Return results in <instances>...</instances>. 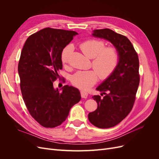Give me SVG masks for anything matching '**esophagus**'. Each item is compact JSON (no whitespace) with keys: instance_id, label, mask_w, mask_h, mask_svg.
<instances>
[{"instance_id":"esophagus-1","label":"esophagus","mask_w":159,"mask_h":159,"mask_svg":"<svg viewBox=\"0 0 159 159\" xmlns=\"http://www.w3.org/2000/svg\"><path fill=\"white\" fill-rule=\"evenodd\" d=\"M81 96L82 98H87L88 96V93L87 92H85V91H81Z\"/></svg>"}]
</instances>
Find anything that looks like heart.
Instances as JSON below:
<instances>
[{"mask_svg":"<svg viewBox=\"0 0 159 159\" xmlns=\"http://www.w3.org/2000/svg\"><path fill=\"white\" fill-rule=\"evenodd\" d=\"M102 40L91 39L81 43L80 47L89 58H93L92 66L95 70L79 71L71 78V82L76 88L87 90L98 80V75L102 80L108 78L116 70L119 61V54L115 47H105ZM73 47L67 46L61 52V61L63 64L68 62Z\"/></svg>","mask_w":159,"mask_h":159,"instance_id":"1","label":"heart"}]
</instances>
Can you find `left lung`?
Masks as SVG:
<instances>
[{
  "instance_id": "1",
  "label": "left lung",
  "mask_w": 159,
  "mask_h": 159,
  "mask_svg": "<svg viewBox=\"0 0 159 159\" xmlns=\"http://www.w3.org/2000/svg\"><path fill=\"white\" fill-rule=\"evenodd\" d=\"M92 35L109 41L119 54V61L113 74L96 88L102 92L93 96L98 108L88 114L90 123L98 128L117 125L131 112L140 81L137 53L128 38L109 28L95 30Z\"/></svg>"
}]
</instances>
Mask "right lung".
Returning <instances> with one entry per match:
<instances>
[{"instance_id": "obj_1", "label": "right lung", "mask_w": 159, "mask_h": 159, "mask_svg": "<svg viewBox=\"0 0 159 159\" xmlns=\"http://www.w3.org/2000/svg\"><path fill=\"white\" fill-rule=\"evenodd\" d=\"M77 34L46 28L28 37L22 50L18 71L22 98L31 116L44 127L60 125L81 99L74 87L64 85L60 91L53 86L62 69L61 52Z\"/></svg>"}]
</instances>
